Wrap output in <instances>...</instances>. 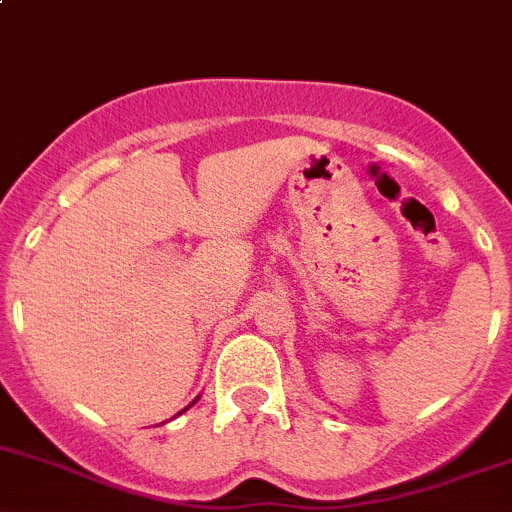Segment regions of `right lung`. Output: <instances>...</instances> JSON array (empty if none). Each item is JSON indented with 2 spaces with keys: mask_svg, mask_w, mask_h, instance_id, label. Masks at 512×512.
Listing matches in <instances>:
<instances>
[{
  "mask_svg": "<svg viewBox=\"0 0 512 512\" xmlns=\"http://www.w3.org/2000/svg\"><path fill=\"white\" fill-rule=\"evenodd\" d=\"M197 400H200V398H195V403H197ZM187 408H190V405H187ZM187 408H185V410H187ZM185 410H182V413H185Z\"/></svg>",
  "mask_w": 512,
  "mask_h": 512,
  "instance_id": "right-lung-1",
  "label": "right lung"
}]
</instances>
